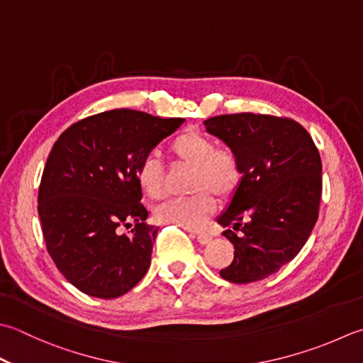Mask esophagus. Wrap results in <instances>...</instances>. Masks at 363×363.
Instances as JSON below:
<instances>
[{
	"label": "esophagus",
	"mask_w": 363,
	"mask_h": 363,
	"mask_svg": "<svg viewBox=\"0 0 363 363\" xmlns=\"http://www.w3.org/2000/svg\"><path fill=\"white\" fill-rule=\"evenodd\" d=\"M195 238H196V240H198V242H200L201 245L209 244L211 239H212V238L209 236V234H206V233H196Z\"/></svg>",
	"instance_id": "obj_1"
}]
</instances>
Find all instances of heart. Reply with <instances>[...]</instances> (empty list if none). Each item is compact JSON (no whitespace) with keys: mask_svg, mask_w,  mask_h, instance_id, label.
I'll list each match as a JSON object with an SVG mask.
<instances>
[{"mask_svg":"<svg viewBox=\"0 0 363 363\" xmlns=\"http://www.w3.org/2000/svg\"><path fill=\"white\" fill-rule=\"evenodd\" d=\"M173 157L191 167L190 190L186 198H172L157 206L154 218L159 223L176 225L179 228L198 230L216 211V198H230L240 182L238 155L230 149H217L214 140L201 132L189 130L176 137L172 143ZM137 182L143 195L151 200L163 196L162 163L155 154H147L137 169Z\"/></svg>","mask_w":363,"mask_h":363,"instance_id":"obj_1","label":"heart"}]
</instances>
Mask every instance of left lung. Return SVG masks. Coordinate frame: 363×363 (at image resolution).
<instances>
[{
    "instance_id": "8db88e82",
    "label": "left lung",
    "mask_w": 363,
    "mask_h": 363,
    "mask_svg": "<svg viewBox=\"0 0 363 363\" xmlns=\"http://www.w3.org/2000/svg\"><path fill=\"white\" fill-rule=\"evenodd\" d=\"M238 155L239 187L217 223L239 229L223 236L234 245V259L220 271L231 283L267 279L294 259L318 220L323 165L313 140L288 118L255 113L222 115L204 121Z\"/></svg>"
}]
</instances>
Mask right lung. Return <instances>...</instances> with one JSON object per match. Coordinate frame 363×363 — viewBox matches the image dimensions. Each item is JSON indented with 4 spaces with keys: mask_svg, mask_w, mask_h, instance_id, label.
Wrapping results in <instances>:
<instances>
[{
    "mask_svg": "<svg viewBox=\"0 0 363 363\" xmlns=\"http://www.w3.org/2000/svg\"><path fill=\"white\" fill-rule=\"evenodd\" d=\"M184 121L119 108L78 121L56 140L38 211L50 257L82 293L116 299L147 272L159 228L145 222L137 169ZM132 221L130 235L117 233Z\"/></svg>",
    "mask_w": 363,
    "mask_h": 363,
    "instance_id": "obj_1",
    "label": "right lung"
}]
</instances>
